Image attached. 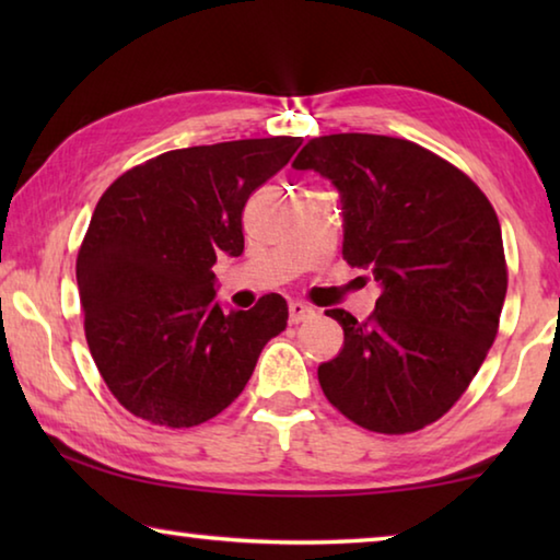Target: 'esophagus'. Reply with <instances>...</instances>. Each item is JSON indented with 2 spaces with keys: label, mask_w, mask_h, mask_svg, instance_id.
Instances as JSON below:
<instances>
[{
  "label": "esophagus",
  "mask_w": 560,
  "mask_h": 560,
  "mask_svg": "<svg viewBox=\"0 0 560 560\" xmlns=\"http://www.w3.org/2000/svg\"><path fill=\"white\" fill-rule=\"evenodd\" d=\"M311 316H314V308L306 306V303H301V301L289 303V320H291V324H301V320H308Z\"/></svg>",
  "instance_id": "esophagus-1"
}]
</instances>
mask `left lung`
I'll return each instance as SVG.
<instances>
[{"mask_svg":"<svg viewBox=\"0 0 560 560\" xmlns=\"http://www.w3.org/2000/svg\"><path fill=\"white\" fill-rule=\"evenodd\" d=\"M343 202V259L383 287L358 320L343 308V350L318 383L350 422L407 434L438 422L467 390L499 330L506 259L494 207L428 148L371 132L308 140L293 160Z\"/></svg>","mask_w":560,"mask_h":560,"instance_id":"1","label":"left lung"}]
</instances>
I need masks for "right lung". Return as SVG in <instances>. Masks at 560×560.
<instances>
[{
	"mask_svg": "<svg viewBox=\"0 0 560 560\" xmlns=\"http://www.w3.org/2000/svg\"><path fill=\"white\" fill-rule=\"evenodd\" d=\"M299 145L277 136L170 150L103 192L75 281L91 355L130 415L173 430L212 420L287 328L279 293L224 314L212 267L244 252L246 200Z\"/></svg>",
	"mask_w": 560,
	"mask_h": 560,
	"instance_id": "obj_1",
	"label": "right lung"
}]
</instances>
